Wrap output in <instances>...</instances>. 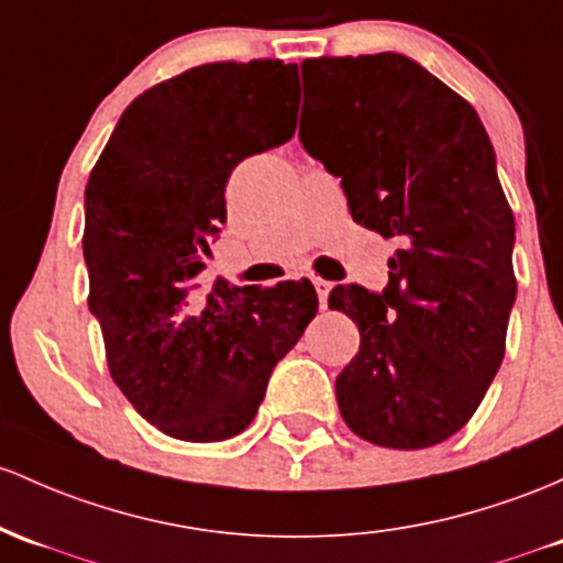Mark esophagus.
<instances>
[{"mask_svg":"<svg viewBox=\"0 0 563 563\" xmlns=\"http://www.w3.org/2000/svg\"><path fill=\"white\" fill-rule=\"evenodd\" d=\"M312 283H314V291H318V299H320V305H329V294H331V288H333V283H329V280H323V277H312Z\"/></svg>","mask_w":563,"mask_h":563,"instance_id":"1","label":"esophagus"}]
</instances>
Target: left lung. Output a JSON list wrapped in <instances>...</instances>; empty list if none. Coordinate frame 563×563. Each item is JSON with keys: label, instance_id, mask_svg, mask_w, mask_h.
Returning <instances> with one entry per match:
<instances>
[{"label": "left lung", "instance_id": "1", "mask_svg": "<svg viewBox=\"0 0 563 563\" xmlns=\"http://www.w3.org/2000/svg\"><path fill=\"white\" fill-rule=\"evenodd\" d=\"M301 79V146L342 178L357 224L400 243L385 291L329 296L361 331L339 411L376 446H435L489 390L516 301L492 141L465 98L400 53L305 60Z\"/></svg>", "mask_w": 563, "mask_h": 563}]
</instances>
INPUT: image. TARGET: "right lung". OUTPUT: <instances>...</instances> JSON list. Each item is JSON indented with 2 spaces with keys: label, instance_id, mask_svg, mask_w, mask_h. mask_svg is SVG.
I'll return each instance as SVG.
<instances>
[{
  "label": "right lung",
  "instance_id": "obj_1",
  "mask_svg": "<svg viewBox=\"0 0 563 563\" xmlns=\"http://www.w3.org/2000/svg\"><path fill=\"white\" fill-rule=\"evenodd\" d=\"M299 71L283 60L206 64L122 111L85 187L88 307L111 379L165 435L227 441L256 417L272 368L318 312L310 280L208 294L197 275L227 221L234 165L296 131Z\"/></svg>",
  "mask_w": 563,
  "mask_h": 563
}]
</instances>
